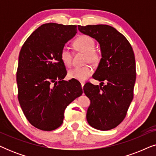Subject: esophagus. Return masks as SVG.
Returning a JSON list of instances; mask_svg holds the SVG:
<instances>
[{"label": "esophagus", "mask_w": 156, "mask_h": 156, "mask_svg": "<svg viewBox=\"0 0 156 156\" xmlns=\"http://www.w3.org/2000/svg\"><path fill=\"white\" fill-rule=\"evenodd\" d=\"M85 84V82H81V85H82V87L83 89V87H84V85Z\"/></svg>", "instance_id": "esophagus-1"}]
</instances>
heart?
I'll return each instance as SVG.
<instances>
[{"instance_id":"heart-1","label":"heart","mask_w":156,"mask_h":156,"mask_svg":"<svg viewBox=\"0 0 156 156\" xmlns=\"http://www.w3.org/2000/svg\"><path fill=\"white\" fill-rule=\"evenodd\" d=\"M94 42L90 37L82 35L79 37L74 42V47L76 50L85 53V61L97 65L100 61L99 53L94 50ZM60 59L66 67L72 65V53L66 47L62 49L60 52ZM93 73L92 67L89 65L84 67H76L68 71V76L70 78L80 81L86 80Z\"/></svg>"}]
</instances>
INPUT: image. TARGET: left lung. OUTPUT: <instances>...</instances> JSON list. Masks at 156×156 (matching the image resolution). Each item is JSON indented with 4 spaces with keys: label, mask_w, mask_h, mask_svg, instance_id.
<instances>
[{
    "label": "left lung",
    "mask_w": 156,
    "mask_h": 156,
    "mask_svg": "<svg viewBox=\"0 0 156 156\" xmlns=\"http://www.w3.org/2000/svg\"><path fill=\"white\" fill-rule=\"evenodd\" d=\"M78 30L99 42L101 58L92 76L100 85L90 82L84 92L90 100L87 122L100 131L114 129L122 122L133 97L136 61L132 47L122 34L110 25L81 26ZM107 82L102 85L103 82Z\"/></svg>",
    "instance_id": "left-lung-1"
}]
</instances>
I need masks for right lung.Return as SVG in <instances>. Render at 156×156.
<instances>
[{
  "label": "right lung",
  "instance_id": "1",
  "mask_svg": "<svg viewBox=\"0 0 156 156\" xmlns=\"http://www.w3.org/2000/svg\"><path fill=\"white\" fill-rule=\"evenodd\" d=\"M76 33V25L45 23L20 50L18 101L26 119L38 129L48 131L60 126L65 108L83 93L77 80H63L67 70L60 59L62 49Z\"/></svg>",
  "mask_w": 156,
  "mask_h": 156
}]
</instances>
